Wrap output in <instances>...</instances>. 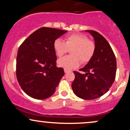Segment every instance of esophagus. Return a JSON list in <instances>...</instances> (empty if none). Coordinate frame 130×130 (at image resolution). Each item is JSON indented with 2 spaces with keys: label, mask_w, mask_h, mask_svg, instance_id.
<instances>
[{
  "label": "esophagus",
  "mask_w": 130,
  "mask_h": 130,
  "mask_svg": "<svg viewBox=\"0 0 130 130\" xmlns=\"http://www.w3.org/2000/svg\"><path fill=\"white\" fill-rule=\"evenodd\" d=\"M70 71H71L68 69H66V68H65V69H64V72H65V73H68V72H70Z\"/></svg>",
  "instance_id": "1"
}]
</instances>
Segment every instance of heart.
<instances>
[{
  "mask_svg": "<svg viewBox=\"0 0 130 130\" xmlns=\"http://www.w3.org/2000/svg\"><path fill=\"white\" fill-rule=\"evenodd\" d=\"M54 49L59 57L71 50V56L61 58L57 63L66 69H73L79 66L80 61L86 63L92 59L95 53V44L86 35L73 34L65 38V42L60 39L56 40L54 43Z\"/></svg>",
  "mask_w": 130,
  "mask_h": 130,
  "instance_id": "1",
  "label": "heart"
}]
</instances>
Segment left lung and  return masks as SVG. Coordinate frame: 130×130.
<instances>
[{
  "instance_id": "obj_1",
  "label": "left lung",
  "mask_w": 130,
  "mask_h": 130,
  "mask_svg": "<svg viewBox=\"0 0 130 130\" xmlns=\"http://www.w3.org/2000/svg\"><path fill=\"white\" fill-rule=\"evenodd\" d=\"M93 37L95 51L93 57L80 71H73L75 78L71 87L77 96L84 100H93L109 90L116 78L117 63L111 46L100 34L86 30Z\"/></svg>"
}]
</instances>
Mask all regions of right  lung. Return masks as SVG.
<instances>
[{"mask_svg": "<svg viewBox=\"0 0 130 130\" xmlns=\"http://www.w3.org/2000/svg\"><path fill=\"white\" fill-rule=\"evenodd\" d=\"M67 30L41 27L19 46L16 58V77L27 95L44 100L54 93L64 70L56 66L54 43Z\"/></svg>", "mask_w": 130, "mask_h": 130, "instance_id": "add662e5", "label": "right lung"}]
</instances>
